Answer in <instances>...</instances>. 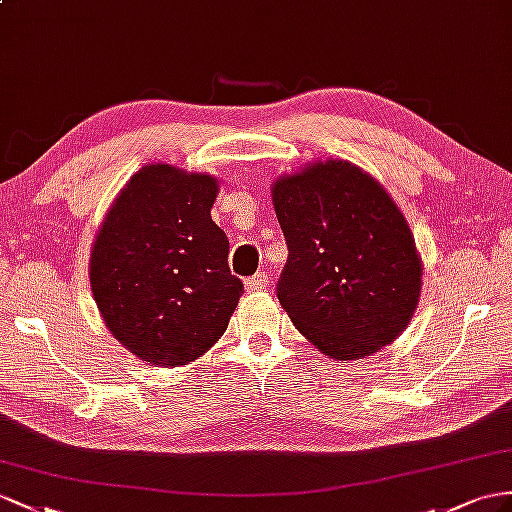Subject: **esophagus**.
Wrapping results in <instances>:
<instances>
[{
    "label": "esophagus",
    "instance_id": "esophagus-1",
    "mask_svg": "<svg viewBox=\"0 0 512 512\" xmlns=\"http://www.w3.org/2000/svg\"><path fill=\"white\" fill-rule=\"evenodd\" d=\"M268 283H270V279H268L266 272H257V274H253V277H248V279L244 281L248 292H261V290H266Z\"/></svg>",
    "mask_w": 512,
    "mask_h": 512
}]
</instances>
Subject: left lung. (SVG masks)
<instances>
[{
  "label": "left lung",
  "instance_id": "1",
  "mask_svg": "<svg viewBox=\"0 0 512 512\" xmlns=\"http://www.w3.org/2000/svg\"><path fill=\"white\" fill-rule=\"evenodd\" d=\"M272 203L290 251L277 296L296 329L337 361L391 344L417 309L422 259L381 183L331 157L279 177Z\"/></svg>",
  "mask_w": 512,
  "mask_h": 512
}]
</instances>
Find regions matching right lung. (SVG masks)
<instances>
[{"label": "right lung", "mask_w": 512, "mask_h": 512, "mask_svg": "<svg viewBox=\"0 0 512 512\" xmlns=\"http://www.w3.org/2000/svg\"><path fill=\"white\" fill-rule=\"evenodd\" d=\"M218 181L147 164L127 181L90 251V287L110 333L155 368L201 357L227 331L244 285L212 220Z\"/></svg>", "instance_id": "1"}]
</instances>
